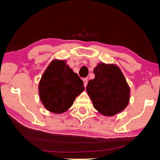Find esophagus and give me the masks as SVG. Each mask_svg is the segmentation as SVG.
Wrapping results in <instances>:
<instances>
[{
    "mask_svg": "<svg viewBox=\"0 0 160 160\" xmlns=\"http://www.w3.org/2000/svg\"><path fill=\"white\" fill-rule=\"evenodd\" d=\"M82 81H83V83H84V86L85 87H86L87 86V85H88V78H84L83 79H82Z\"/></svg>",
    "mask_w": 160,
    "mask_h": 160,
    "instance_id": "obj_1",
    "label": "esophagus"
}]
</instances>
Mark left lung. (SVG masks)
<instances>
[{"label": "left lung", "mask_w": 160, "mask_h": 160, "mask_svg": "<svg viewBox=\"0 0 160 160\" xmlns=\"http://www.w3.org/2000/svg\"><path fill=\"white\" fill-rule=\"evenodd\" d=\"M95 77L86 90L94 107L104 116H113L126 107L130 88L122 72L115 65L99 63L94 69Z\"/></svg>", "instance_id": "8db88e82"}]
</instances>
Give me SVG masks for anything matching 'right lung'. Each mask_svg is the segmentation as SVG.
I'll return each instance as SVG.
<instances>
[{
    "label": "right lung",
    "mask_w": 160,
    "mask_h": 160,
    "mask_svg": "<svg viewBox=\"0 0 160 160\" xmlns=\"http://www.w3.org/2000/svg\"><path fill=\"white\" fill-rule=\"evenodd\" d=\"M84 89L82 80L66 65V61L54 60L42 75L39 92L47 110L61 113L72 106Z\"/></svg>",
    "instance_id": "obj_1"
}]
</instances>
